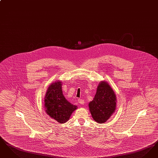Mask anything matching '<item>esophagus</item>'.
Instances as JSON below:
<instances>
[{
  "mask_svg": "<svg viewBox=\"0 0 158 158\" xmlns=\"http://www.w3.org/2000/svg\"><path fill=\"white\" fill-rule=\"evenodd\" d=\"M78 102H79V103L80 104H81V105H83V104H85V101H84V100H83V99H78Z\"/></svg>",
  "mask_w": 158,
  "mask_h": 158,
  "instance_id": "1",
  "label": "esophagus"
}]
</instances>
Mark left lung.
<instances>
[{
  "mask_svg": "<svg viewBox=\"0 0 158 158\" xmlns=\"http://www.w3.org/2000/svg\"><path fill=\"white\" fill-rule=\"evenodd\" d=\"M116 102V95L112 88L105 81L100 82L94 99L89 103L94 121L101 124L108 120L115 111Z\"/></svg>",
  "mask_w": 158,
  "mask_h": 158,
  "instance_id": "obj_1",
  "label": "left lung"
}]
</instances>
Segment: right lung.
<instances>
[{"instance_id": "1", "label": "right lung", "mask_w": 158, "mask_h": 158, "mask_svg": "<svg viewBox=\"0 0 158 158\" xmlns=\"http://www.w3.org/2000/svg\"><path fill=\"white\" fill-rule=\"evenodd\" d=\"M61 82L57 81L52 83L47 90L44 98L45 112L59 123L67 122L77 106L70 103L64 97Z\"/></svg>"}]
</instances>
